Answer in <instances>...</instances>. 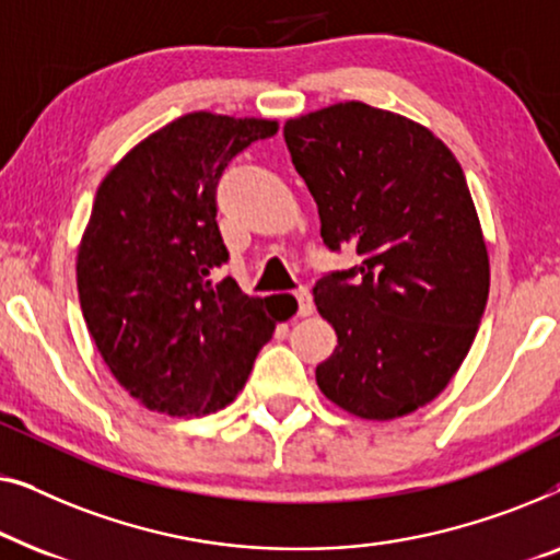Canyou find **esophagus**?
<instances>
[{
	"instance_id": "obj_1",
	"label": "esophagus",
	"mask_w": 560,
	"mask_h": 560,
	"mask_svg": "<svg viewBox=\"0 0 560 560\" xmlns=\"http://www.w3.org/2000/svg\"><path fill=\"white\" fill-rule=\"evenodd\" d=\"M294 299H296V314H299V317H310V314L314 312V302H312L310 289H304V287L296 289Z\"/></svg>"
}]
</instances>
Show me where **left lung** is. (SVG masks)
Returning <instances> with one entry per match:
<instances>
[{
  "label": "left lung",
  "instance_id": "obj_1",
  "mask_svg": "<svg viewBox=\"0 0 560 560\" xmlns=\"http://www.w3.org/2000/svg\"><path fill=\"white\" fill-rule=\"evenodd\" d=\"M283 139L325 246L360 256L312 289L337 332L317 385L360 419L411 413L459 370L490 294L467 177L429 129L360 101L291 119Z\"/></svg>",
  "mask_w": 560,
  "mask_h": 560
}]
</instances>
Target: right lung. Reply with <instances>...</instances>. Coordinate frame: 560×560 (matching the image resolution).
<instances>
[{"label": "right lung", "instance_id": "add662e5", "mask_svg": "<svg viewBox=\"0 0 560 560\" xmlns=\"http://www.w3.org/2000/svg\"><path fill=\"white\" fill-rule=\"evenodd\" d=\"M277 121L187 114L131 149L101 183L78 250V296L101 358L149 411L205 416L246 385L281 312L231 277L215 187Z\"/></svg>", "mask_w": 560, "mask_h": 560}]
</instances>
